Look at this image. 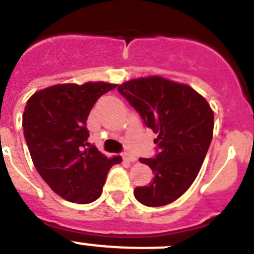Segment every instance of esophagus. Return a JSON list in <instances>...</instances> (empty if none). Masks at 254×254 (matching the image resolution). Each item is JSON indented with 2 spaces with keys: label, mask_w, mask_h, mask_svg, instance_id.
<instances>
[{
  "label": "esophagus",
  "mask_w": 254,
  "mask_h": 254,
  "mask_svg": "<svg viewBox=\"0 0 254 254\" xmlns=\"http://www.w3.org/2000/svg\"><path fill=\"white\" fill-rule=\"evenodd\" d=\"M123 160L128 161V163H133V161H136V156H133V155L129 154V152H125V154H123Z\"/></svg>",
  "instance_id": "34e87169"
}]
</instances>
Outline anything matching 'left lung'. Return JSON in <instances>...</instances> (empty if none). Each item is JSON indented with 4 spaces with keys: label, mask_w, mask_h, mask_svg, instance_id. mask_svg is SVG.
<instances>
[{
    "label": "left lung",
    "mask_w": 254,
    "mask_h": 254,
    "mask_svg": "<svg viewBox=\"0 0 254 254\" xmlns=\"http://www.w3.org/2000/svg\"><path fill=\"white\" fill-rule=\"evenodd\" d=\"M118 91L158 137L156 155L140 161L151 168L149 186L136 187L138 202L168 205L190 187L202 167L214 132V113L203 96L185 84L159 76L123 82Z\"/></svg>",
    "instance_id": "obj_1"
}]
</instances>
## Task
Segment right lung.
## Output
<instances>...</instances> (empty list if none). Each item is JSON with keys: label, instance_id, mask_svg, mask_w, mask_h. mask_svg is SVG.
Listing matches in <instances>:
<instances>
[{"label": "right lung", "instance_id": "obj_1", "mask_svg": "<svg viewBox=\"0 0 254 254\" xmlns=\"http://www.w3.org/2000/svg\"><path fill=\"white\" fill-rule=\"evenodd\" d=\"M117 85L62 84L38 91L22 114L31 160L53 192L69 202L90 203L100 197L107 174L121 156L108 159L87 142V116L103 94Z\"/></svg>", "mask_w": 254, "mask_h": 254}]
</instances>
